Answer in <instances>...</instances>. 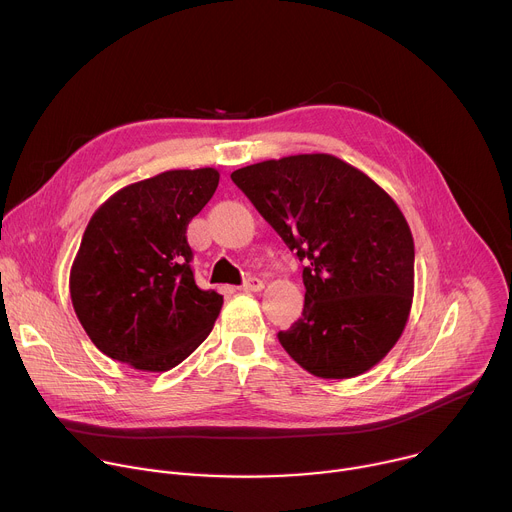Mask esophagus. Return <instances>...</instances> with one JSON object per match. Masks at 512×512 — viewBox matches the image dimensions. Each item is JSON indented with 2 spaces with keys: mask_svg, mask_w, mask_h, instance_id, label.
Masks as SVG:
<instances>
[{
  "mask_svg": "<svg viewBox=\"0 0 512 512\" xmlns=\"http://www.w3.org/2000/svg\"><path fill=\"white\" fill-rule=\"evenodd\" d=\"M243 291H261L263 289V279L259 277H247L245 283L241 285Z\"/></svg>",
  "mask_w": 512,
  "mask_h": 512,
  "instance_id": "34e87169",
  "label": "esophagus"
}]
</instances>
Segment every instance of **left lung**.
<instances>
[{"mask_svg": "<svg viewBox=\"0 0 512 512\" xmlns=\"http://www.w3.org/2000/svg\"><path fill=\"white\" fill-rule=\"evenodd\" d=\"M304 267V312L277 334L302 369L350 379L399 340L413 302L415 247L395 200L330 154L259 162L231 174Z\"/></svg>", "mask_w": 512, "mask_h": 512, "instance_id": "1", "label": "left lung"}]
</instances>
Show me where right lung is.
Returning <instances> with one entry per match:
<instances>
[{
    "mask_svg": "<svg viewBox=\"0 0 512 512\" xmlns=\"http://www.w3.org/2000/svg\"><path fill=\"white\" fill-rule=\"evenodd\" d=\"M218 178L214 168L162 172L121 188L93 214L70 269V298L103 354L162 373L210 334L223 296L196 285L186 229Z\"/></svg>",
    "mask_w": 512,
    "mask_h": 512,
    "instance_id": "1",
    "label": "right lung"
}]
</instances>
